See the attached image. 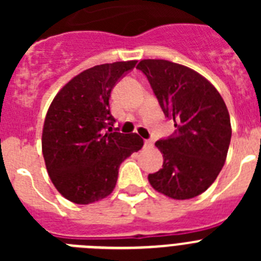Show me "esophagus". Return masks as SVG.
I'll return each instance as SVG.
<instances>
[{
  "instance_id": "obj_1",
  "label": "esophagus",
  "mask_w": 261,
  "mask_h": 261,
  "mask_svg": "<svg viewBox=\"0 0 261 261\" xmlns=\"http://www.w3.org/2000/svg\"><path fill=\"white\" fill-rule=\"evenodd\" d=\"M144 145H145V147H147V149H150V147H153V141H151V140H145L144 141Z\"/></svg>"
}]
</instances>
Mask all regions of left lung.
<instances>
[{
	"instance_id": "8db88e82",
	"label": "left lung",
	"mask_w": 261,
	"mask_h": 261,
	"mask_svg": "<svg viewBox=\"0 0 261 261\" xmlns=\"http://www.w3.org/2000/svg\"><path fill=\"white\" fill-rule=\"evenodd\" d=\"M137 69L146 75L163 114L176 128L174 135L155 142L163 165L149 174V183L175 200L201 195L222 170L231 140L222 96L208 80L180 64L142 60Z\"/></svg>"
}]
</instances>
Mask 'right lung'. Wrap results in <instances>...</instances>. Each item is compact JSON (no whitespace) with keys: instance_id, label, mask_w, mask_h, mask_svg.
I'll list each match as a JSON object with an SVG mask.
<instances>
[{"instance_id":"1","label":"right lung","mask_w":261,"mask_h":261,"mask_svg":"<svg viewBox=\"0 0 261 261\" xmlns=\"http://www.w3.org/2000/svg\"><path fill=\"white\" fill-rule=\"evenodd\" d=\"M137 61L102 64L59 91L45 116L41 149L48 175L69 201L86 205L114 191L124 159L144 145L138 135L112 130L110 96Z\"/></svg>"}]
</instances>
